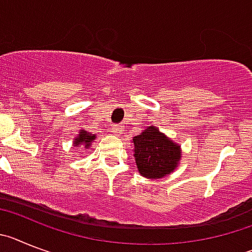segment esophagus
Returning a JSON list of instances; mask_svg holds the SVG:
<instances>
[{
    "label": "esophagus",
    "instance_id": "1",
    "mask_svg": "<svg viewBox=\"0 0 252 252\" xmlns=\"http://www.w3.org/2000/svg\"><path fill=\"white\" fill-rule=\"evenodd\" d=\"M113 133L115 135H122L124 133V126L122 124H115L113 126Z\"/></svg>",
    "mask_w": 252,
    "mask_h": 252
}]
</instances>
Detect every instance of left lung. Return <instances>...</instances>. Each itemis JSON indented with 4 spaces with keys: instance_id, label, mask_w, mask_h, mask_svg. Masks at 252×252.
I'll return each instance as SVG.
<instances>
[{
    "instance_id": "obj_1",
    "label": "left lung",
    "mask_w": 252,
    "mask_h": 252,
    "mask_svg": "<svg viewBox=\"0 0 252 252\" xmlns=\"http://www.w3.org/2000/svg\"><path fill=\"white\" fill-rule=\"evenodd\" d=\"M132 143L135 165L143 178L163 179L180 165L181 146L159 132L157 126H147L135 135Z\"/></svg>"
}]
</instances>
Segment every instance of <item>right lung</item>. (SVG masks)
I'll use <instances>...</instances> for the list:
<instances>
[{"label": "right lung", "mask_w": 252, "mask_h": 252, "mask_svg": "<svg viewBox=\"0 0 252 252\" xmlns=\"http://www.w3.org/2000/svg\"><path fill=\"white\" fill-rule=\"evenodd\" d=\"M95 134L87 132L85 129H81L80 132H78L77 137L73 139V146L74 147H80V146H82L85 150H89V147L91 146V143L95 141Z\"/></svg>", "instance_id": "right-lung-1"}]
</instances>
